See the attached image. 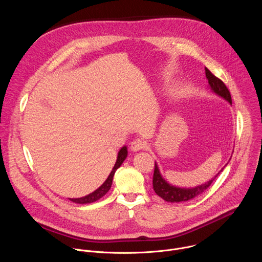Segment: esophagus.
<instances>
[{"label":"esophagus","instance_id":"34e87169","mask_svg":"<svg viewBox=\"0 0 262 262\" xmlns=\"http://www.w3.org/2000/svg\"><path fill=\"white\" fill-rule=\"evenodd\" d=\"M147 147V142L142 140V139H135L134 141L130 142V149L133 151H139L143 150Z\"/></svg>","mask_w":262,"mask_h":262}]
</instances>
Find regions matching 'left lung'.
I'll list each match as a JSON object with an SVG mask.
<instances>
[{
  "label": "left lung",
  "instance_id": "8db88e82",
  "mask_svg": "<svg viewBox=\"0 0 262 262\" xmlns=\"http://www.w3.org/2000/svg\"><path fill=\"white\" fill-rule=\"evenodd\" d=\"M205 74H206V78L208 80V84H209L211 90L214 93H216L217 95L228 100L230 103H232L230 92H229L228 88L226 87V85L223 83V81L220 80L219 78H216L215 76H213V74L210 72V70L207 69L206 67H205ZM216 176H214V178ZM214 178H212L211 180H209L208 182H206L204 184L196 186V188H192V189L176 188V186L169 184L162 177L160 170L158 168V165L156 163L152 185H154V190L157 193V195H159L165 201H167V202H184V201H189V200L199 196L200 194H202L205 190H207L209 188V185L214 180Z\"/></svg>",
  "mask_w": 262,
  "mask_h": 262
}]
</instances>
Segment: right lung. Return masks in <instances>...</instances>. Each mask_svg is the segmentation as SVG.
I'll return each mask as SVG.
<instances>
[{
  "instance_id": "obj_1",
  "label": "right lung",
  "mask_w": 262,
  "mask_h": 262,
  "mask_svg": "<svg viewBox=\"0 0 262 262\" xmlns=\"http://www.w3.org/2000/svg\"><path fill=\"white\" fill-rule=\"evenodd\" d=\"M127 157V148L124 146L121 148V150L118 152V157H117V161H116V164L113 168V170H112V172L110 173L108 177L106 178V180L99 186V188L94 191L93 193L85 196V197H82V198H76V199H69L70 201L74 202V203H79V204H87V203H92V202H95L97 201L98 199H100L101 197H103L107 192L108 190L111 189V185H112V181H113V176L116 172V170L121 166V164L124 162V160L126 159Z\"/></svg>"
}]
</instances>
